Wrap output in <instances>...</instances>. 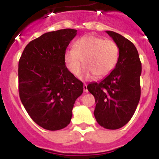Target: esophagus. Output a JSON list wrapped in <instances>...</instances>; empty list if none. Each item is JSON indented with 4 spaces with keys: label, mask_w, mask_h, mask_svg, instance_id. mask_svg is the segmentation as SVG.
Here are the masks:
<instances>
[{
    "label": "esophagus",
    "mask_w": 159,
    "mask_h": 159,
    "mask_svg": "<svg viewBox=\"0 0 159 159\" xmlns=\"http://www.w3.org/2000/svg\"><path fill=\"white\" fill-rule=\"evenodd\" d=\"M83 90H84V92H88V90H87V85H86V83L84 84L83 85Z\"/></svg>",
    "instance_id": "obj_1"
}]
</instances>
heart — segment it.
<instances>
[{
    "label": "heart",
    "instance_id": "b5f03b06",
    "mask_svg": "<svg viewBox=\"0 0 159 159\" xmlns=\"http://www.w3.org/2000/svg\"><path fill=\"white\" fill-rule=\"evenodd\" d=\"M120 49L116 42L94 35L80 38L74 48L65 51L64 60L69 71L74 76L80 73L84 65L86 69L82 77L90 79L94 75L103 77L110 74L118 63Z\"/></svg>",
    "mask_w": 159,
    "mask_h": 159
}]
</instances>
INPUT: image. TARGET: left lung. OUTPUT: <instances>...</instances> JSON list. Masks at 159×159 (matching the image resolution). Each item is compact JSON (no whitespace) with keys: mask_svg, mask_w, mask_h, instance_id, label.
<instances>
[{"mask_svg":"<svg viewBox=\"0 0 159 159\" xmlns=\"http://www.w3.org/2000/svg\"><path fill=\"white\" fill-rule=\"evenodd\" d=\"M106 32L119 47L118 63L104 79L90 83L87 89L95 98L94 115L98 125L118 129L131 120L139 102L141 63L131 41L114 31Z\"/></svg>","mask_w":159,"mask_h":159,"instance_id":"8db88e82","label":"left lung"}]
</instances>
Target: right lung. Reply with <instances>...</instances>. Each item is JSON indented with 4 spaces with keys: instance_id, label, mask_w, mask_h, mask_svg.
I'll return each instance as SVG.
<instances>
[{
    "instance_id": "right-lung-1",
    "label": "right lung",
    "mask_w": 159,
    "mask_h": 159,
    "mask_svg": "<svg viewBox=\"0 0 159 159\" xmlns=\"http://www.w3.org/2000/svg\"><path fill=\"white\" fill-rule=\"evenodd\" d=\"M77 30L63 29L42 34L26 46L18 64L20 99L40 127L56 131L72 118L83 83L66 68L65 52Z\"/></svg>"
}]
</instances>
